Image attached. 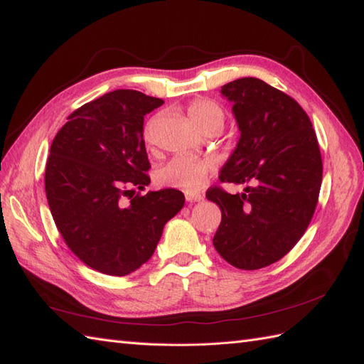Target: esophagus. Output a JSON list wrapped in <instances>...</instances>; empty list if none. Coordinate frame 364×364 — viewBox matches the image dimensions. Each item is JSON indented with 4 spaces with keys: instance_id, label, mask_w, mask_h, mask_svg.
I'll use <instances>...</instances> for the list:
<instances>
[{
    "instance_id": "1",
    "label": "esophagus",
    "mask_w": 364,
    "mask_h": 364,
    "mask_svg": "<svg viewBox=\"0 0 364 364\" xmlns=\"http://www.w3.org/2000/svg\"><path fill=\"white\" fill-rule=\"evenodd\" d=\"M186 200L188 201H201L203 200V196L201 193H197V192H186Z\"/></svg>"
}]
</instances>
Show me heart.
<instances>
[{
  "instance_id": "1",
  "label": "heart",
  "mask_w": 364,
  "mask_h": 364,
  "mask_svg": "<svg viewBox=\"0 0 364 364\" xmlns=\"http://www.w3.org/2000/svg\"><path fill=\"white\" fill-rule=\"evenodd\" d=\"M188 113L192 122L196 124L201 132H205L208 127L220 124L223 125L225 113L220 104H217L213 99H197L188 107ZM150 129H146V141H150ZM214 164L208 159H197L192 156L180 155L171 159L156 172V183L167 188H176L184 191H196L201 188L208 180L209 172L213 171Z\"/></svg>"
}]
</instances>
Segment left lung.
Wrapping results in <instances>:
<instances>
[{
	"mask_svg": "<svg viewBox=\"0 0 364 364\" xmlns=\"http://www.w3.org/2000/svg\"><path fill=\"white\" fill-rule=\"evenodd\" d=\"M240 138L222 167V183L248 184L242 193L210 188L222 210L214 247L228 264L259 269L274 264L306 232L323 180L314 127L296 100L256 77L222 87Z\"/></svg>",
	"mask_w": 364,
	"mask_h": 364,
	"instance_id": "8db88e82",
	"label": "left lung"
}]
</instances>
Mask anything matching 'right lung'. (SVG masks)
Here are the masks:
<instances>
[{"instance_id": "right-lung-1", "label": "right lung", "mask_w": 364, "mask_h": 364, "mask_svg": "<svg viewBox=\"0 0 364 364\" xmlns=\"http://www.w3.org/2000/svg\"><path fill=\"white\" fill-rule=\"evenodd\" d=\"M164 100L116 90L68 116L50 144L45 191L65 243L90 268L127 276L146 264L183 192L149 186L144 116Z\"/></svg>"}]
</instances>
